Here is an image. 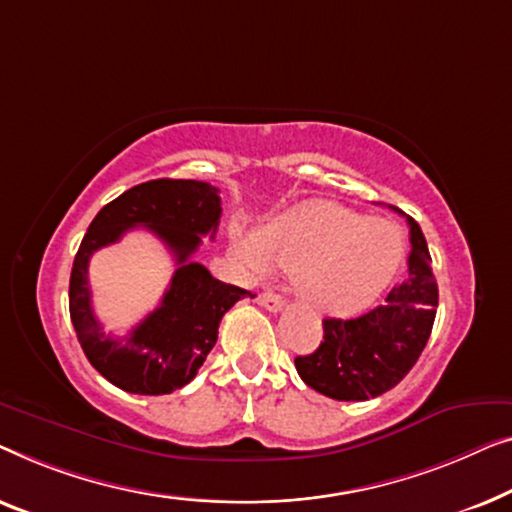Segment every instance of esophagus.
<instances>
[{
	"mask_svg": "<svg viewBox=\"0 0 512 512\" xmlns=\"http://www.w3.org/2000/svg\"><path fill=\"white\" fill-rule=\"evenodd\" d=\"M257 304L264 306L266 311L278 313V311H283V308H285V299L280 297V294H276V292H262L257 297Z\"/></svg>",
	"mask_w": 512,
	"mask_h": 512,
	"instance_id": "esophagus-1",
	"label": "esophagus"
}]
</instances>
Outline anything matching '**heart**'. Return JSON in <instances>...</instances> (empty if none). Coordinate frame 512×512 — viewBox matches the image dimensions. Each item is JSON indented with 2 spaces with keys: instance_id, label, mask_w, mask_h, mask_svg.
Segmentation results:
<instances>
[{
  "instance_id": "1",
  "label": "heart",
  "mask_w": 512,
  "mask_h": 512,
  "mask_svg": "<svg viewBox=\"0 0 512 512\" xmlns=\"http://www.w3.org/2000/svg\"><path fill=\"white\" fill-rule=\"evenodd\" d=\"M246 253L255 266L297 271L301 299L315 313L352 315L390 287L406 243L394 222L334 201H306L266 222Z\"/></svg>"
}]
</instances>
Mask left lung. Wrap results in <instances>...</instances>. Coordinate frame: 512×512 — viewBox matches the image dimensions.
Here are the masks:
<instances>
[{
  "mask_svg": "<svg viewBox=\"0 0 512 512\" xmlns=\"http://www.w3.org/2000/svg\"><path fill=\"white\" fill-rule=\"evenodd\" d=\"M408 276L387 294V304L359 318L322 320L325 341L294 359L301 380L336 401L380 397L406 378L434 327L438 285L420 225L408 218Z\"/></svg>",
  "mask_w": 512,
  "mask_h": 512,
  "instance_id": "left-lung-1",
  "label": "left lung"
}]
</instances>
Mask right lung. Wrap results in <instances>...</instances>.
Masks as SVG:
<instances>
[{"label":"right lung","instance_id":"right-lung-1","mask_svg":"<svg viewBox=\"0 0 512 512\" xmlns=\"http://www.w3.org/2000/svg\"><path fill=\"white\" fill-rule=\"evenodd\" d=\"M220 213L218 187L157 178L122 192L90 222L71 269L69 313L88 362L120 390L150 397L181 390L218 341L222 315L250 294L220 283L204 264L192 262L201 236H215ZM132 226L160 235L179 269L163 304L127 337L115 339L103 334L91 311L87 264L95 249L119 240Z\"/></svg>","mask_w":512,"mask_h":512}]
</instances>
